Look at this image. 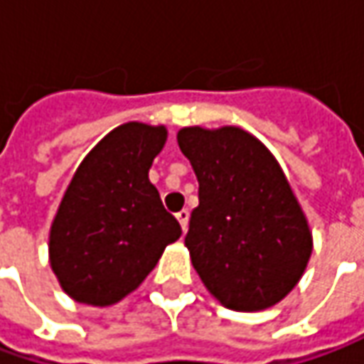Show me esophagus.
<instances>
[{
    "label": "esophagus",
    "mask_w": 364,
    "mask_h": 364,
    "mask_svg": "<svg viewBox=\"0 0 364 364\" xmlns=\"http://www.w3.org/2000/svg\"><path fill=\"white\" fill-rule=\"evenodd\" d=\"M188 217H190V213H188V210H186V208H182V210H180V213L176 215V218H178V223L182 225V229H184V231L188 229Z\"/></svg>",
    "instance_id": "34e87169"
}]
</instances>
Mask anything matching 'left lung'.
Listing matches in <instances>:
<instances>
[{
    "mask_svg": "<svg viewBox=\"0 0 364 364\" xmlns=\"http://www.w3.org/2000/svg\"><path fill=\"white\" fill-rule=\"evenodd\" d=\"M198 178L186 247L206 289L237 312L265 310L300 282L312 232L272 151L239 127H184Z\"/></svg>",
    "mask_w": 364,
    "mask_h": 364,
    "instance_id": "obj_1",
    "label": "left lung"
}]
</instances>
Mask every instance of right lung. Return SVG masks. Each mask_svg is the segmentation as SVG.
<instances>
[{"mask_svg":"<svg viewBox=\"0 0 364 364\" xmlns=\"http://www.w3.org/2000/svg\"><path fill=\"white\" fill-rule=\"evenodd\" d=\"M164 125L123 123L80 161L50 227V265L80 304L111 306L147 277L182 229L149 182Z\"/></svg>","mask_w":364,"mask_h":364,"instance_id":"1","label":"right lung"}]
</instances>
